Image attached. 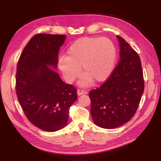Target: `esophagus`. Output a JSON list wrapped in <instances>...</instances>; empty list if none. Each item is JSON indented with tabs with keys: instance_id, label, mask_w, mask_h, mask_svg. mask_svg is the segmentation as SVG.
<instances>
[{
	"instance_id": "esophagus-1",
	"label": "esophagus",
	"mask_w": 161,
	"mask_h": 161,
	"mask_svg": "<svg viewBox=\"0 0 161 161\" xmlns=\"http://www.w3.org/2000/svg\"><path fill=\"white\" fill-rule=\"evenodd\" d=\"M84 93H85V91H84V90H81V89H78V90H77V95H79V96H80V95H83Z\"/></svg>"
}]
</instances>
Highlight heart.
<instances>
[{"mask_svg": "<svg viewBox=\"0 0 161 161\" xmlns=\"http://www.w3.org/2000/svg\"><path fill=\"white\" fill-rule=\"evenodd\" d=\"M117 53L111 40L107 38L84 37L71 44L67 57H60L58 68L64 80L73 83L80 76L81 68L84 74L79 81L81 86H88L95 81H106L114 69Z\"/></svg>", "mask_w": 161, "mask_h": 161, "instance_id": "obj_1", "label": "heart"}]
</instances>
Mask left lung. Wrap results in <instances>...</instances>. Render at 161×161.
<instances>
[{
    "label": "left lung",
    "mask_w": 161,
    "mask_h": 161,
    "mask_svg": "<svg viewBox=\"0 0 161 161\" xmlns=\"http://www.w3.org/2000/svg\"><path fill=\"white\" fill-rule=\"evenodd\" d=\"M119 61L107 81L89 93L91 114L95 125L114 129L135 115L144 92L141 59L126 41L117 36Z\"/></svg>",
    "instance_id": "left-lung-1"
}]
</instances>
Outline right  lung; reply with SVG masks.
<instances>
[{"label": "right lung", "mask_w": 161, "mask_h": 161, "mask_svg": "<svg viewBox=\"0 0 161 161\" xmlns=\"http://www.w3.org/2000/svg\"><path fill=\"white\" fill-rule=\"evenodd\" d=\"M66 35L38 34L20 54L16 75L19 103L29 121L46 131L66 126L77 91L64 83L55 71L58 53Z\"/></svg>", "instance_id": "right-lung-1"}]
</instances>
